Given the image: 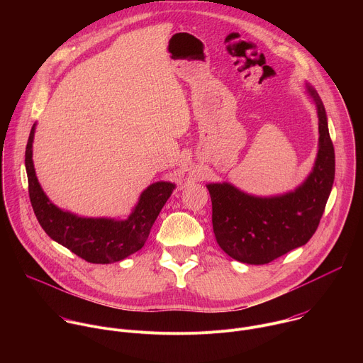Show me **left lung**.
Listing matches in <instances>:
<instances>
[{
	"instance_id": "8db88e82",
	"label": "left lung",
	"mask_w": 363,
	"mask_h": 363,
	"mask_svg": "<svg viewBox=\"0 0 363 363\" xmlns=\"http://www.w3.org/2000/svg\"><path fill=\"white\" fill-rule=\"evenodd\" d=\"M319 118L318 158L307 179L276 196L248 195L228 182L208 184L218 245L234 260L267 264L304 245L316 233L335 179V149L323 103L312 86Z\"/></svg>"
}]
</instances>
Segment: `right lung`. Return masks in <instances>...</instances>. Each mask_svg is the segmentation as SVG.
Instances as JSON below:
<instances>
[{"instance_id": "add662e5", "label": "right lung", "mask_w": 363, "mask_h": 363, "mask_svg": "<svg viewBox=\"0 0 363 363\" xmlns=\"http://www.w3.org/2000/svg\"><path fill=\"white\" fill-rule=\"evenodd\" d=\"M34 132L35 125L26 147V169L30 201L45 234L83 260L96 264L116 263L140 250L175 185L164 181L149 185L126 220L77 217L57 208L41 189L33 165Z\"/></svg>"}]
</instances>
